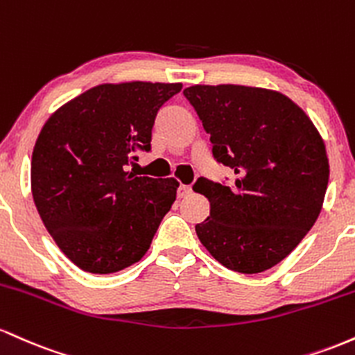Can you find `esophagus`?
I'll use <instances>...</instances> for the list:
<instances>
[{
    "instance_id": "obj_1",
    "label": "esophagus",
    "mask_w": 355,
    "mask_h": 355,
    "mask_svg": "<svg viewBox=\"0 0 355 355\" xmlns=\"http://www.w3.org/2000/svg\"><path fill=\"white\" fill-rule=\"evenodd\" d=\"M191 194V186H186V184H181L178 188V198H186Z\"/></svg>"
}]
</instances>
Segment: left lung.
Returning <instances> with one entry per match:
<instances>
[{
  "instance_id": "8db88e82",
  "label": "left lung",
  "mask_w": 355,
  "mask_h": 355,
  "mask_svg": "<svg viewBox=\"0 0 355 355\" xmlns=\"http://www.w3.org/2000/svg\"><path fill=\"white\" fill-rule=\"evenodd\" d=\"M184 97L211 137L213 156L234 171L233 186L199 178L209 216L199 241L223 266L260 273L280 263L317 221L329 184V159L317 127L277 90L193 85Z\"/></svg>"
}]
</instances>
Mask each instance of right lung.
Masks as SVG:
<instances>
[{
    "instance_id": "add662e5",
    "label": "right lung",
    "mask_w": 355,
    "mask_h": 355,
    "mask_svg": "<svg viewBox=\"0 0 355 355\" xmlns=\"http://www.w3.org/2000/svg\"><path fill=\"white\" fill-rule=\"evenodd\" d=\"M182 83H102L50 115L31 156V194L63 254L89 273H115L144 257L176 201L174 178L135 176L157 110Z\"/></svg>"
}]
</instances>
